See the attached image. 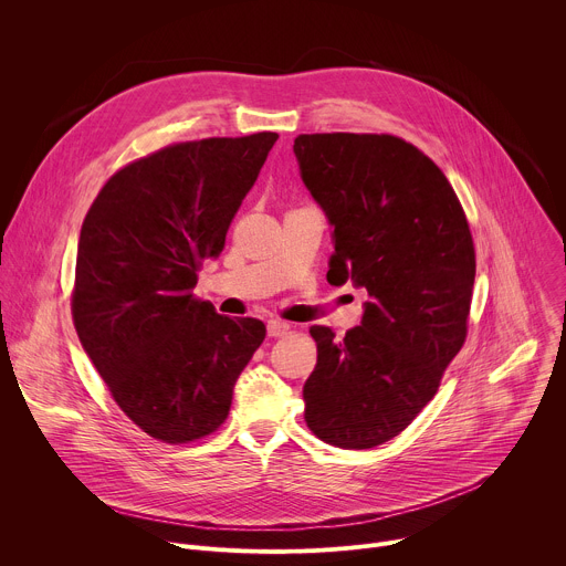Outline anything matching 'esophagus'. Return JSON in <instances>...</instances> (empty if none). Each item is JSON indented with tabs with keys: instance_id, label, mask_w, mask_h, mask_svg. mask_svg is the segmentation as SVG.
I'll use <instances>...</instances> for the list:
<instances>
[{
	"instance_id": "1",
	"label": "esophagus",
	"mask_w": 566,
	"mask_h": 566,
	"mask_svg": "<svg viewBox=\"0 0 566 566\" xmlns=\"http://www.w3.org/2000/svg\"><path fill=\"white\" fill-rule=\"evenodd\" d=\"M289 329H291V325H289V322H284V319H269V322H266V332H269L271 338H280V336H284Z\"/></svg>"
}]
</instances>
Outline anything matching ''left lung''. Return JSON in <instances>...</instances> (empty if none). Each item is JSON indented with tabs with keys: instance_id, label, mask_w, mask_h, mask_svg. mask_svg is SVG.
<instances>
[{
	"instance_id": "8db88e82",
	"label": "left lung",
	"mask_w": 566,
	"mask_h": 566,
	"mask_svg": "<svg viewBox=\"0 0 566 566\" xmlns=\"http://www.w3.org/2000/svg\"><path fill=\"white\" fill-rule=\"evenodd\" d=\"M300 177L332 226L327 280L367 289L343 340L313 325L304 421L329 446L367 450L406 430L465 340L474 249L432 160L387 134H302Z\"/></svg>"
}]
</instances>
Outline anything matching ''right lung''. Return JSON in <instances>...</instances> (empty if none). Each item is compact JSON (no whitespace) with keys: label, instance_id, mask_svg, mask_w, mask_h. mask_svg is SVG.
Listing matches in <instances>:
<instances>
[{"label":"right lung","instance_id":"add662e5","mask_svg":"<svg viewBox=\"0 0 566 566\" xmlns=\"http://www.w3.org/2000/svg\"><path fill=\"white\" fill-rule=\"evenodd\" d=\"M275 132L170 145L116 172L77 241L73 325L120 410L149 437L186 443L228 417L266 327L192 295L255 186Z\"/></svg>","mask_w":566,"mask_h":566}]
</instances>
